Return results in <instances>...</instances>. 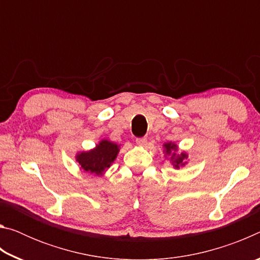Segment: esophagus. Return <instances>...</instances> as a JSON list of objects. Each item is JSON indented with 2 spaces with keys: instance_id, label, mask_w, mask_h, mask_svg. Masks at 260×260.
I'll return each instance as SVG.
<instances>
[{
  "instance_id": "obj_1",
  "label": "esophagus",
  "mask_w": 260,
  "mask_h": 260,
  "mask_svg": "<svg viewBox=\"0 0 260 260\" xmlns=\"http://www.w3.org/2000/svg\"><path fill=\"white\" fill-rule=\"evenodd\" d=\"M136 144L140 147H146L147 146V139L146 138H139L136 139Z\"/></svg>"
}]
</instances>
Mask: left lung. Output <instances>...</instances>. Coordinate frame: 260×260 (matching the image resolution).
Masks as SVG:
<instances>
[{
    "label": "left lung",
    "instance_id": "1",
    "mask_svg": "<svg viewBox=\"0 0 260 260\" xmlns=\"http://www.w3.org/2000/svg\"><path fill=\"white\" fill-rule=\"evenodd\" d=\"M164 148L165 158L169 159L171 165H172L175 170H179L180 167H184L189 161L188 153L186 151L179 152V147L174 142H166L162 144Z\"/></svg>",
    "mask_w": 260,
    "mask_h": 260
}]
</instances>
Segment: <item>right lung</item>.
I'll list each match as a JSON object with an SVG mask.
<instances>
[{"mask_svg":"<svg viewBox=\"0 0 260 260\" xmlns=\"http://www.w3.org/2000/svg\"><path fill=\"white\" fill-rule=\"evenodd\" d=\"M119 151V144L103 139L90 150L77 152L76 160L85 172L102 177L116 160Z\"/></svg>","mask_w":260,"mask_h":260,"instance_id":"add662e5","label":"right lung"}]
</instances>
